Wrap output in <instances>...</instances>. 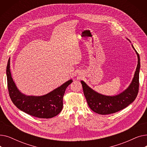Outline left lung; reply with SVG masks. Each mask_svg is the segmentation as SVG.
I'll return each mask as SVG.
<instances>
[{"label": "left lung", "mask_w": 147, "mask_h": 147, "mask_svg": "<svg viewBox=\"0 0 147 147\" xmlns=\"http://www.w3.org/2000/svg\"><path fill=\"white\" fill-rule=\"evenodd\" d=\"M138 56V65L134 78L130 86L122 93L115 96H105L92 90L83 81H81L83 93L90 109L96 113L106 115L118 112L134 101L139 90V74L140 58L138 53L132 45Z\"/></svg>", "instance_id": "left-lung-1"}]
</instances>
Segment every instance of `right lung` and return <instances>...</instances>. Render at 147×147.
Returning <instances> with one entry per match:
<instances>
[{
    "mask_svg": "<svg viewBox=\"0 0 147 147\" xmlns=\"http://www.w3.org/2000/svg\"><path fill=\"white\" fill-rule=\"evenodd\" d=\"M6 76L7 89L13 104L24 113L40 119L53 117L61 111L65 89L73 82L72 80H69L43 96H27L21 93L13 81L10 71V59L6 67Z\"/></svg>",
    "mask_w": 147,
    "mask_h": 147,
    "instance_id": "add662e5",
    "label": "right lung"
}]
</instances>
